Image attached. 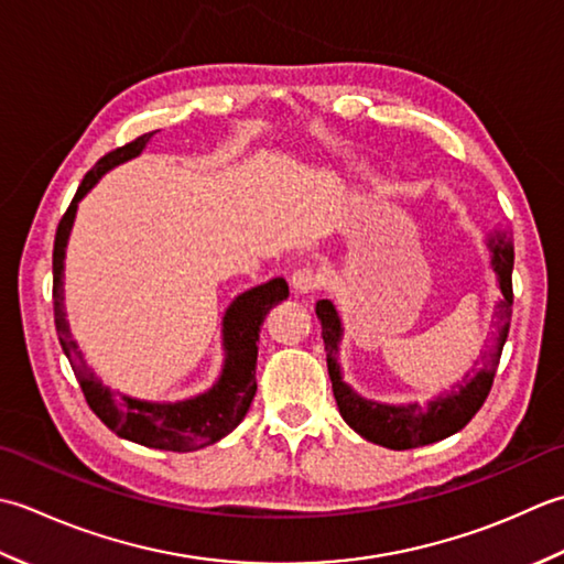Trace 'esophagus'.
<instances>
[{
  "mask_svg": "<svg viewBox=\"0 0 564 564\" xmlns=\"http://www.w3.org/2000/svg\"><path fill=\"white\" fill-rule=\"evenodd\" d=\"M324 284V278L314 268H302L292 274V286L296 294H314Z\"/></svg>",
  "mask_w": 564,
  "mask_h": 564,
  "instance_id": "obj_1",
  "label": "esophagus"
}]
</instances>
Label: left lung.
Segmentation results:
<instances>
[{"instance_id": "8db88e82", "label": "left lung", "mask_w": 564, "mask_h": 564, "mask_svg": "<svg viewBox=\"0 0 564 564\" xmlns=\"http://www.w3.org/2000/svg\"><path fill=\"white\" fill-rule=\"evenodd\" d=\"M487 246L491 250V268L497 272L503 299L497 304V330H494L491 346L481 355V365L475 377L463 379V384L453 387L447 394L431 399L426 406L421 404H379V401L365 399L343 382L340 365H338V346L343 336V324L336 306L328 299L316 302V316L321 321V336L326 343V362L333 384V397L343 421L360 433L365 441L377 443L389 451H409V447H421L438 443L447 435L463 431L475 413L485 404L489 389L497 375L499 358L503 343L509 336L511 326V306H513V246L503 234H491Z\"/></svg>"}]
</instances>
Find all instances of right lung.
I'll return each mask as SVG.
<instances>
[{"instance_id": "1", "label": "right lung", "mask_w": 564, "mask_h": 564, "mask_svg": "<svg viewBox=\"0 0 564 564\" xmlns=\"http://www.w3.org/2000/svg\"><path fill=\"white\" fill-rule=\"evenodd\" d=\"M158 131L138 135L135 141L126 143L117 151L107 153L97 165L91 167L83 185L77 187L75 199L67 206L61 224L55 231L53 246V316L55 330L61 338L63 352L73 365L83 394L89 409L97 413L99 421L119 438H126L138 445L155 447V451H172V453H192L204 445L221 441L224 435L231 433L240 421L246 419L250 401L256 397V362H258V338L260 326L270 308L280 304L282 299L290 296V286L282 278H274L265 284L252 286L234 299V304L224 314V370L218 382L199 397H192L175 404H155V401H141L111 392L95 377L83 360L77 343L73 340L70 326H67L65 308H63V268H65V248L67 238L73 231V221L77 214V204L85 194L97 185L99 177L117 167L126 160L143 153V148L151 143V138Z\"/></svg>"}]
</instances>
